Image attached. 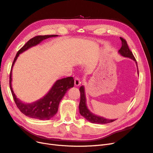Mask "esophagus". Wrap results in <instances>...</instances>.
<instances>
[{
  "label": "esophagus",
  "mask_w": 153,
  "mask_h": 153,
  "mask_svg": "<svg viewBox=\"0 0 153 153\" xmlns=\"http://www.w3.org/2000/svg\"><path fill=\"white\" fill-rule=\"evenodd\" d=\"M81 84V82L80 81V80L78 79V78L77 77H75V86H79Z\"/></svg>",
  "instance_id": "esophagus-1"
}]
</instances>
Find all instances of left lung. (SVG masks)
Masks as SVG:
<instances>
[{
    "instance_id": "1",
    "label": "left lung",
    "mask_w": 153,
    "mask_h": 153,
    "mask_svg": "<svg viewBox=\"0 0 153 153\" xmlns=\"http://www.w3.org/2000/svg\"><path fill=\"white\" fill-rule=\"evenodd\" d=\"M121 41H122V47L119 50V53L122 56L124 57H128L133 60L137 64L136 59L135 57L133 56V53L131 52V50H129L128 45L127 44L126 41L123 38H120ZM80 101L79 104V111L80 114L84 117L85 119H87L88 121H89L92 123L94 124H107L112 123L116 119H106L103 117L98 116L92 113L91 111L87 108V104H86V97L85 94V89L84 86H81L80 88Z\"/></svg>"
}]
</instances>
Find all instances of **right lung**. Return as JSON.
<instances>
[{
    "label": "right lung",
    "instance_id": "add662e5",
    "mask_svg": "<svg viewBox=\"0 0 153 153\" xmlns=\"http://www.w3.org/2000/svg\"><path fill=\"white\" fill-rule=\"evenodd\" d=\"M58 35H45L37 36L25 44L18 52L14 59L10 75V86L14 101L19 108L26 116L39 120H49L57 114L60 102L66 93L67 91L74 86V79L73 77H67L57 80L55 84L42 98L31 103H25L16 98L15 92L13 91L11 85L12 82V69L18 57L29 48L39 44L41 41L52 37H57Z\"/></svg>",
    "mask_w": 153,
    "mask_h": 153
}]
</instances>
